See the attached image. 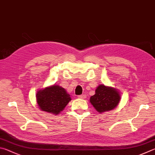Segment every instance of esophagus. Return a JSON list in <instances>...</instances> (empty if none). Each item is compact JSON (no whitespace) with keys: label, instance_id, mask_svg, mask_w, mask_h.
Returning <instances> with one entry per match:
<instances>
[{"label":"esophagus","instance_id":"esophagus-1","mask_svg":"<svg viewBox=\"0 0 155 155\" xmlns=\"http://www.w3.org/2000/svg\"><path fill=\"white\" fill-rule=\"evenodd\" d=\"M78 98L81 99H84L86 98V94H81V95L78 96Z\"/></svg>","mask_w":155,"mask_h":155}]
</instances>
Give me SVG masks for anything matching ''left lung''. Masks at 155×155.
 <instances>
[{"mask_svg": "<svg viewBox=\"0 0 155 155\" xmlns=\"http://www.w3.org/2000/svg\"><path fill=\"white\" fill-rule=\"evenodd\" d=\"M120 99V91L118 89L100 84L96 88L95 94L91 97L90 103L97 112L102 114L115 109Z\"/></svg>", "mask_w": 155, "mask_h": 155, "instance_id": "1", "label": "left lung"}]
</instances>
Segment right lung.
<instances>
[{"label":"right lung","mask_w":155,"mask_h":155,"mask_svg":"<svg viewBox=\"0 0 155 155\" xmlns=\"http://www.w3.org/2000/svg\"><path fill=\"white\" fill-rule=\"evenodd\" d=\"M36 99L41 110L58 115L64 109L71 98L64 88L54 84L38 91Z\"/></svg>","instance_id":"1"}]
</instances>
